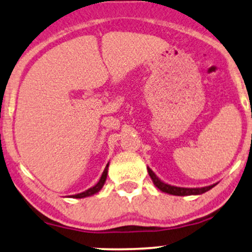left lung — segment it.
Instances as JSON below:
<instances>
[{
	"mask_svg": "<svg viewBox=\"0 0 252 252\" xmlns=\"http://www.w3.org/2000/svg\"><path fill=\"white\" fill-rule=\"evenodd\" d=\"M147 172H149L153 184H155L159 190L165 192V193L173 194V196H198V194L205 193L206 191L211 190V189L216 185L212 184L209 186H204V188H179V186H173L162 182V180H160L157 177V174L153 172L149 166H147Z\"/></svg>",
	"mask_w": 252,
	"mask_h": 252,
	"instance_id": "8db88e82",
	"label": "left lung"
}]
</instances>
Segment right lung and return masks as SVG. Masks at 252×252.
<instances>
[{
    "instance_id": "obj_1",
    "label": "right lung",
    "mask_w": 252,
    "mask_h": 252,
    "mask_svg": "<svg viewBox=\"0 0 252 252\" xmlns=\"http://www.w3.org/2000/svg\"><path fill=\"white\" fill-rule=\"evenodd\" d=\"M108 166H109V162L107 165H106L105 170H103V172L101 174V177H100L99 182L96 183L95 185L93 186V188L88 189V190H86L84 192H81V193H78V194H73V196H70L72 198H86V197H90V196H93V194H95L99 192L100 190L102 189V186L105 185V182L106 179H107V172H108Z\"/></svg>"
}]
</instances>
